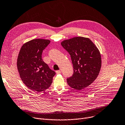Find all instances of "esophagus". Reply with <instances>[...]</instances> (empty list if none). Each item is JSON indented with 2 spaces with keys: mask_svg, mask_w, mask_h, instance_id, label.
<instances>
[{
  "mask_svg": "<svg viewBox=\"0 0 125 125\" xmlns=\"http://www.w3.org/2000/svg\"><path fill=\"white\" fill-rule=\"evenodd\" d=\"M56 72L57 74H60L61 73V71L60 70H57V71H56Z\"/></svg>",
  "mask_w": 125,
  "mask_h": 125,
  "instance_id": "34e87169",
  "label": "esophagus"
}]
</instances>
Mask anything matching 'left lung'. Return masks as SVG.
Returning <instances> with one entry per match:
<instances>
[{"instance_id": "left-lung-1", "label": "left lung", "mask_w": 125, "mask_h": 125, "mask_svg": "<svg viewBox=\"0 0 125 125\" xmlns=\"http://www.w3.org/2000/svg\"><path fill=\"white\" fill-rule=\"evenodd\" d=\"M61 44L70 55L74 68L73 75L67 79L68 84L76 90L84 89L98 75L102 66L100 52L88 38L73 37Z\"/></svg>"}]
</instances>
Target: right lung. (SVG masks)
Instances as JSON below:
<instances>
[{
  "mask_svg": "<svg viewBox=\"0 0 125 125\" xmlns=\"http://www.w3.org/2000/svg\"><path fill=\"white\" fill-rule=\"evenodd\" d=\"M50 42L42 39L28 41L22 46L18 55L17 67L21 80L29 89L37 92L50 86L56 74L42 58L43 50Z\"/></svg>",
  "mask_w": 125,
  "mask_h": 125,
  "instance_id": "obj_1",
  "label": "right lung"
}]
</instances>
